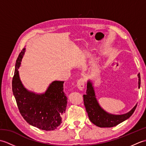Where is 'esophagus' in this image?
<instances>
[{
    "label": "esophagus",
    "mask_w": 146,
    "mask_h": 146,
    "mask_svg": "<svg viewBox=\"0 0 146 146\" xmlns=\"http://www.w3.org/2000/svg\"><path fill=\"white\" fill-rule=\"evenodd\" d=\"M77 87L78 88L79 90H83V88H84L85 86V80L83 78H80L78 80L77 82V84H76Z\"/></svg>",
    "instance_id": "obj_1"
}]
</instances>
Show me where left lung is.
Masks as SVG:
<instances>
[{
    "instance_id": "left-lung-1",
    "label": "left lung",
    "mask_w": 146,
    "mask_h": 146,
    "mask_svg": "<svg viewBox=\"0 0 146 146\" xmlns=\"http://www.w3.org/2000/svg\"><path fill=\"white\" fill-rule=\"evenodd\" d=\"M137 76L139 78L138 88H140V73H139ZM86 93V95H83V101L86 111L88 113L90 120L99 127H112L117 125L128 119L134 112L137 107L136 104L132 110L124 114H111L104 110L99 104L96 98L94 87L90 80H88L87 82V89Z\"/></svg>"
}]
</instances>
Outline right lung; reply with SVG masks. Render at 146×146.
<instances>
[{
  "label": "right lung",
  "instance_id": "add662e5",
  "mask_svg": "<svg viewBox=\"0 0 146 146\" xmlns=\"http://www.w3.org/2000/svg\"><path fill=\"white\" fill-rule=\"evenodd\" d=\"M25 50L26 48L22 50L17 59L12 83L18 108L30 125L44 131H54L62 123V115L66 108L64 82H52L43 94H36L26 89L21 81L18 71Z\"/></svg>",
  "mask_w": 146,
  "mask_h": 146
}]
</instances>
